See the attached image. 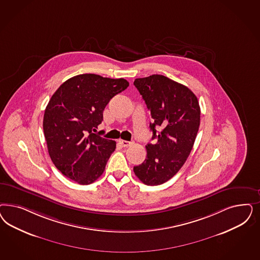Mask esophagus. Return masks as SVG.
Instances as JSON below:
<instances>
[{"label": "esophagus", "mask_w": 260, "mask_h": 260, "mask_svg": "<svg viewBox=\"0 0 260 260\" xmlns=\"http://www.w3.org/2000/svg\"><path fill=\"white\" fill-rule=\"evenodd\" d=\"M118 142H119V143L121 144V146H122V147H128V146H130V145H132V144H133L132 142H127V141H123V140H119Z\"/></svg>", "instance_id": "1"}]
</instances>
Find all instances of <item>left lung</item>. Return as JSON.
Masks as SVG:
<instances>
[{"instance_id":"left-lung-1","label":"left lung","mask_w":260,"mask_h":260,"mask_svg":"<svg viewBox=\"0 0 260 260\" xmlns=\"http://www.w3.org/2000/svg\"><path fill=\"white\" fill-rule=\"evenodd\" d=\"M134 85L150 111L156 141L145 146L146 159L134 167L135 175L144 184L159 185L174 176L189 156L200 126V106L187 87L167 76L137 78Z\"/></svg>"}]
</instances>
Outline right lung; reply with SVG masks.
Listing matches in <instances>:
<instances>
[{"mask_svg": "<svg viewBox=\"0 0 260 260\" xmlns=\"http://www.w3.org/2000/svg\"><path fill=\"white\" fill-rule=\"evenodd\" d=\"M128 86L123 78L84 74L68 79L52 94L43 129L50 159L63 175L79 184L102 175L116 142L93 132L110 100Z\"/></svg>", "mask_w": 260, "mask_h": 260, "instance_id": "obj_1", "label": "right lung"}]
</instances>
